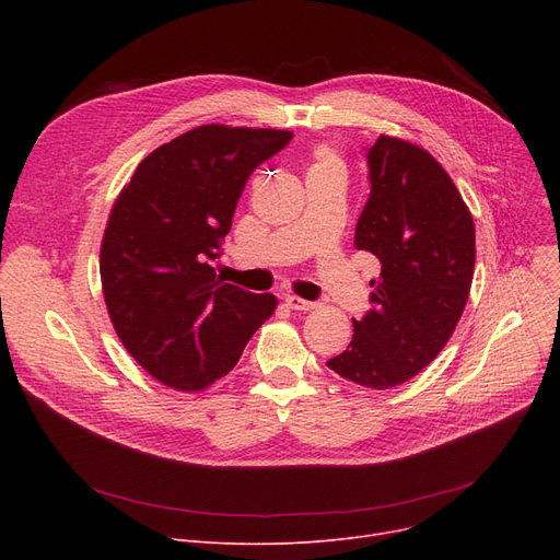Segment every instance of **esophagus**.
<instances>
[{"label": "esophagus", "mask_w": 560, "mask_h": 560, "mask_svg": "<svg viewBox=\"0 0 560 560\" xmlns=\"http://www.w3.org/2000/svg\"><path fill=\"white\" fill-rule=\"evenodd\" d=\"M285 304L292 311H311V308H315V302H308V300H302V298H295V295H288Z\"/></svg>", "instance_id": "obj_1"}]
</instances>
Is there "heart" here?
<instances>
[{
	"label": "heart",
	"mask_w": 560,
	"mask_h": 560,
	"mask_svg": "<svg viewBox=\"0 0 560 560\" xmlns=\"http://www.w3.org/2000/svg\"><path fill=\"white\" fill-rule=\"evenodd\" d=\"M327 167H340V163H338V159H336L331 152L319 150V152L315 154V159H313L311 172H315V170H327Z\"/></svg>",
	"instance_id": "1"
}]
</instances>
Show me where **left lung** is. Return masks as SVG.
<instances>
[{"instance_id":"8db88e82","label":"left lung","mask_w":560,"mask_h":560,"mask_svg":"<svg viewBox=\"0 0 560 560\" xmlns=\"http://www.w3.org/2000/svg\"><path fill=\"white\" fill-rule=\"evenodd\" d=\"M357 247L381 260L372 308L327 365L386 390L424 370L452 338L475 275V222L450 174L422 147L378 136Z\"/></svg>"}]
</instances>
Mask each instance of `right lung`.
I'll list each match as a JSON object with an SVG mask.
<instances>
[{"label":"right lung","instance_id":"1","mask_svg":"<svg viewBox=\"0 0 560 560\" xmlns=\"http://www.w3.org/2000/svg\"><path fill=\"white\" fill-rule=\"evenodd\" d=\"M290 131L206 125L147 156L117 197L100 254L113 327L129 354L174 390L229 374L275 295L224 283L213 270L252 172Z\"/></svg>","mask_w":560,"mask_h":560}]
</instances>
